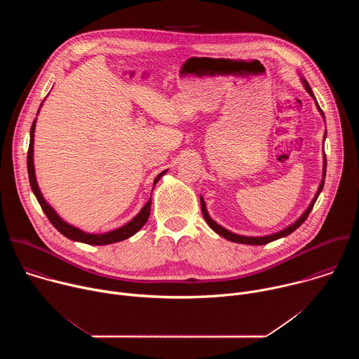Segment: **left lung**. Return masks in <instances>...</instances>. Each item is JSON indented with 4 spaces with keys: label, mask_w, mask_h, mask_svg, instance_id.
<instances>
[{
    "label": "left lung",
    "mask_w": 359,
    "mask_h": 359,
    "mask_svg": "<svg viewBox=\"0 0 359 359\" xmlns=\"http://www.w3.org/2000/svg\"><path fill=\"white\" fill-rule=\"evenodd\" d=\"M301 81H302V85H304V88L306 89V92H309L314 99H316V96H314V93H313V90H311V86L309 85V82H306L304 78H301ZM316 105H317V109L320 111V114H321V116L324 118V112L321 111V108H320V105H318V102H317V99H316ZM325 136H327V130H325ZM325 136H324V139H325ZM325 172H327V158H325V153H324V168H323V180H321V183H320V186H318V190H317V193H316V196H314V198H313V201L310 203V206L306 208V210L292 223V224H290L288 227H285V229H283V230H280V231H277V233H273V234H269V236H260V237H250V236H241V234H236V233H233V231H230V230H227V229H224L223 226H220V224H217L210 216H209V213H208V209H206V203H204V198L200 196V206H201V213H203V216H204V220L208 222V224L210 226V229L213 230V231H216L217 234H220L222 237H224L226 240H230V241H234V243H241V244H250V245H263V244H267V243H270V241H274V240H278V238H281V237H285V236H288V234H291L294 230H297L305 220H306V217H309V215L311 213V210H313V208H314V204H316V201H317V198H318V196H320V193H321V190H323V187H324V182H325Z\"/></svg>",
    "instance_id": "left-lung-1"
}]
</instances>
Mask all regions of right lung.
Segmentation results:
<instances>
[{
    "instance_id": "add662e5",
    "label": "right lung",
    "mask_w": 359,
    "mask_h": 359,
    "mask_svg": "<svg viewBox=\"0 0 359 359\" xmlns=\"http://www.w3.org/2000/svg\"><path fill=\"white\" fill-rule=\"evenodd\" d=\"M42 105V104H41ZM41 108V107H39ZM39 112V109H38ZM38 115V114H36ZM35 123H36V119L32 122V126H31V132H29V147H28V156H27V168H28V177H29V184H31V189L38 200V203L41 204V208L43 210V213L46 215L48 220L53 223V226L61 233L64 234L65 237H68L69 240H74V241H79V243H85V244H92V245H107V244H112V243H118V241H122V240H126L129 237H132L135 233H137L143 226L144 223L147 222L149 219V215H150V206H151V198L147 200V203L144 204V206L142 208V210L129 222L126 223L125 226L119 227V229H115L112 231H107V233H100V234H92V233H85L83 230L67 223L64 219H61L58 216V213L49 206L48 201L43 198L41 190H39V186H38V182H36V177H35V168H34V133H35ZM168 170H163L162 173H159L156 176V179L153 180V187H155V184L161 180L162 176H165Z\"/></svg>"
}]
</instances>
